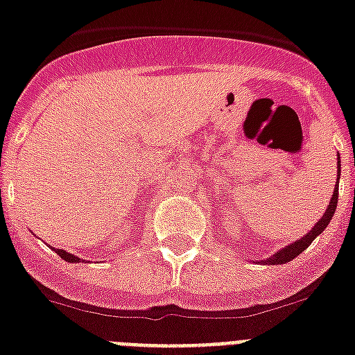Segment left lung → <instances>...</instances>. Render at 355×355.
I'll list each match as a JSON object with an SVG mask.
<instances>
[{
    "mask_svg": "<svg viewBox=\"0 0 355 355\" xmlns=\"http://www.w3.org/2000/svg\"><path fill=\"white\" fill-rule=\"evenodd\" d=\"M339 177H341V158H339V153H337V184H336V187H334V195H332V198H330V202H328V207H327V211H324V215L319 218L318 223H315V226H313L312 230L306 233V235H302L299 241H295V243H292V244H288V246H284L282 250H279L277 253H273L270 259H262V261H259L261 264H286V262H290L292 259L297 257L299 253L304 252V250H306V248L312 244V241H315V237H318V235H321V232H324V227L330 224V220H332V217H334V213H336L337 197H339Z\"/></svg>",
    "mask_w": 355,
    "mask_h": 355,
    "instance_id": "8db88e82",
    "label": "left lung"
}]
</instances>
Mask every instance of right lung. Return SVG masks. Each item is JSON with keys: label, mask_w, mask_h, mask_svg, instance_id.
<instances>
[{"label": "right lung", "mask_w": 355, "mask_h": 355, "mask_svg": "<svg viewBox=\"0 0 355 355\" xmlns=\"http://www.w3.org/2000/svg\"><path fill=\"white\" fill-rule=\"evenodd\" d=\"M54 252H56L58 255H60V257L63 259V261H67V262H80V261H82V259H78L76 255L65 252V250H54Z\"/></svg>", "instance_id": "obj_1"}]
</instances>
